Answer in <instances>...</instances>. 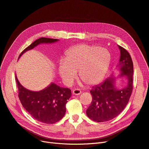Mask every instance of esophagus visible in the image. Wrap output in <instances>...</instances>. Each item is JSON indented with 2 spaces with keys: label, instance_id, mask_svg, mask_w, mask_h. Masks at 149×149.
I'll return each instance as SVG.
<instances>
[{
  "label": "esophagus",
  "instance_id": "esophagus-1",
  "mask_svg": "<svg viewBox=\"0 0 149 149\" xmlns=\"http://www.w3.org/2000/svg\"><path fill=\"white\" fill-rule=\"evenodd\" d=\"M73 95H79L81 94V90L80 89H75L73 90Z\"/></svg>",
  "mask_w": 149,
  "mask_h": 149
}]
</instances>
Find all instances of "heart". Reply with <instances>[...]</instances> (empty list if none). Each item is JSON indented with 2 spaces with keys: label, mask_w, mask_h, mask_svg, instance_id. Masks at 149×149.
<instances>
[{
  "label": "heart",
  "mask_w": 149,
  "mask_h": 149,
  "mask_svg": "<svg viewBox=\"0 0 149 149\" xmlns=\"http://www.w3.org/2000/svg\"><path fill=\"white\" fill-rule=\"evenodd\" d=\"M111 61L107 49L82 44L66 52L64 61L59 63L58 72L67 85L72 84L78 71L80 80L88 85H94L104 77Z\"/></svg>",
  "instance_id": "1"
}]
</instances>
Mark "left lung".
<instances>
[{
    "label": "left lung",
    "instance_id": "left-lung-1",
    "mask_svg": "<svg viewBox=\"0 0 149 149\" xmlns=\"http://www.w3.org/2000/svg\"><path fill=\"white\" fill-rule=\"evenodd\" d=\"M118 46L120 50L118 67L122 72L120 77L125 76L127 84L123 88L118 89L115 85V78L111 76L91 90L92 101L86 115L96 122H107L116 117L127 105L133 91V61L127 50Z\"/></svg>",
    "mask_w": 149,
    "mask_h": 149
}]
</instances>
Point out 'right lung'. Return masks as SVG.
Returning <instances> with one entry per match:
<instances>
[{
    "label": "right lung",
    "mask_w": 149,
    "mask_h": 149,
    "mask_svg": "<svg viewBox=\"0 0 149 149\" xmlns=\"http://www.w3.org/2000/svg\"><path fill=\"white\" fill-rule=\"evenodd\" d=\"M58 39L41 37L32 43L21 53L19 58L27 50L41 43H51ZM15 80L18 88V97L23 107L36 120L46 124H53L62 119L65 113V104L71 96V90L52 83L46 88L32 91L22 86L17 77Z\"/></svg>",
    "instance_id": "right-lung-1"
}]
</instances>
